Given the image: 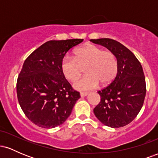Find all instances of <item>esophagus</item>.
I'll use <instances>...</instances> for the list:
<instances>
[{
  "label": "esophagus",
  "mask_w": 158,
  "mask_h": 158,
  "mask_svg": "<svg viewBox=\"0 0 158 158\" xmlns=\"http://www.w3.org/2000/svg\"><path fill=\"white\" fill-rule=\"evenodd\" d=\"M88 95V93H86V92H81L80 93V96L81 97H86V96Z\"/></svg>",
  "instance_id": "34e87169"
}]
</instances>
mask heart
Masks as SVG:
<instances>
[{
	"label": "heart",
	"instance_id": "obj_1",
	"mask_svg": "<svg viewBox=\"0 0 158 158\" xmlns=\"http://www.w3.org/2000/svg\"><path fill=\"white\" fill-rule=\"evenodd\" d=\"M84 68L86 75L73 85L77 90H91L99 83L102 86L109 85L117 76L118 61L113 52L104 50L93 44L76 49L73 58L65 56L61 60L62 75L72 82L81 77Z\"/></svg>",
	"mask_w": 158,
	"mask_h": 158
}]
</instances>
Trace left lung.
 Returning a JSON list of instances; mask_svg holds the SVG:
<instances>
[{
    "label": "left lung",
    "mask_w": 158,
    "mask_h": 158,
    "mask_svg": "<svg viewBox=\"0 0 158 158\" xmlns=\"http://www.w3.org/2000/svg\"><path fill=\"white\" fill-rule=\"evenodd\" d=\"M90 41L113 52L118 61L115 79L98 91L101 100L94 113L105 126L114 128L126 126L139 114L146 97V79L142 65L131 50L115 40Z\"/></svg>",
    "instance_id": "1"
}]
</instances>
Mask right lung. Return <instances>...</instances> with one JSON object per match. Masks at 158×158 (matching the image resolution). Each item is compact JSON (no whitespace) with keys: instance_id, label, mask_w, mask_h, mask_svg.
<instances>
[{"instance_id":"obj_1","label":"right lung","mask_w":158,"mask_h":158,"mask_svg":"<svg viewBox=\"0 0 158 158\" xmlns=\"http://www.w3.org/2000/svg\"><path fill=\"white\" fill-rule=\"evenodd\" d=\"M83 39L48 41L27 57L17 81L21 109L36 126L52 128L65 122L80 94L61 71L65 54Z\"/></svg>"}]
</instances>
